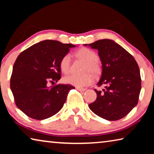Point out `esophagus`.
Returning a JSON list of instances; mask_svg holds the SVG:
<instances>
[{"label":"esophagus","mask_w":154,"mask_h":154,"mask_svg":"<svg viewBox=\"0 0 154 154\" xmlns=\"http://www.w3.org/2000/svg\"><path fill=\"white\" fill-rule=\"evenodd\" d=\"M76 89L79 91V92H85V90H86V89H85V88H77Z\"/></svg>","instance_id":"1"}]
</instances>
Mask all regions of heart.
<instances>
[{"mask_svg":"<svg viewBox=\"0 0 154 154\" xmlns=\"http://www.w3.org/2000/svg\"><path fill=\"white\" fill-rule=\"evenodd\" d=\"M75 56L78 58L85 62L83 72L90 71L96 77L99 76L101 72V65L97 59L96 52L86 48H82L75 52ZM71 57L69 54H65L62 57L59 62L60 71L67 74L70 71ZM64 82L77 88H82L90 85L94 82V77L90 72L82 75H70L63 79Z\"/></svg>","mask_w":154,"mask_h":154,"instance_id":"b5f03b06","label":"heart"}]
</instances>
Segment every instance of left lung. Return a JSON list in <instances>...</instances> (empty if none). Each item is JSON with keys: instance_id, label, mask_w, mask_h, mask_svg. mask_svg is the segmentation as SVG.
I'll return each instance as SVG.
<instances>
[{"instance_id": "8db88e82", "label": "left lung", "mask_w": 154, "mask_h": 154, "mask_svg": "<svg viewBox=\"0 0 154 154\" xmlns=\"http://www.w3.org/2000/svg\"><path fill=\"white\" fill-rule=\"evenodd\" d=\"M97 49L102 74L97 85H105L103 92L96 89L97 98L89 108L109 121L123 118L137 105L141 89L140 70L135 59L121 45L111 39L84 44Z\"/></svg>"}]
</instances>
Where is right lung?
I'll return each instance as SVG.
<instances>
[{"instance_id": "add662e5", "label": "right lung", "mask_w": 154, "mask_h": 154, "mask_svg": "<svg viewBox=\"0 0 154 154\" xmlns=\"http://www.w3.org/2000/svg\"><path fill=\"white\" fill-rule=\"evenodd\" d=\"M75 47L45 40L18 56L13 67L10 87L16 106L26 116L42 120L63 107L69 92L75 88L64 84L48 86V83L60 79V60L70 48Z\"/></svg>"}]
</instances>
